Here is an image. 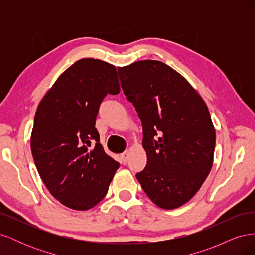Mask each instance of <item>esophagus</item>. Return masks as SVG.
<instances>
[{"label":"esophagus","mask_w":255,"mask_h":255,"mask_svg":"<svg viewBox=\"0 0 255 255\" xmlns=\"http://www.w3.org/2000/svg\"><path fill=\"white\" fill-rule=\"evenodd\" d=\"M120 158L123 164H126L128 159V151H125L122 154H120Z\"/></svg>","instance_id":"esophagus-1"}]
</instances>
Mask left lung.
<instances>
[{"label":"left lung","mask_w":255,"mask_h":255,"mask_svg":"<svg viewBox=\"0 0 255 255\" xmlns=\"http://www.w3.org/2000/svg\"><path fill=\"white\" fill-rule=\"evenodd\" d=\"M118 73L142 125L148 161L137 180L157 206L180 207L196 195L213 166L216 133L207 106L161 61H136Z\"/></svg>","instance_id":"1"}]
</instances>
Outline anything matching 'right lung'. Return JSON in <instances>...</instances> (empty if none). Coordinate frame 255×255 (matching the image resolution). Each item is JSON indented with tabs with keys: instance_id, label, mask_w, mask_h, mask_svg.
I'll use <instances>...</instances> for the list:
<instances>
[{
	"instance_id": "obj_1",
	"label": "right lung",
	"mask_w": 255,
	"mask_h": 255,
	"mask_svg": "<svg viewBox=\"0 0 255 255\" xmlns=\"http://www.w3.org/2000/svg\"><path fill=\"white\" fill-rule=\"evenodd\" d=\"M119 92L115 66L84 58L59 76L38 105L30 137L35 165L51 195L72 210L86 211L101 201L119 168L95 127L103 99Z\"/></svg>"
}]
</instances>
